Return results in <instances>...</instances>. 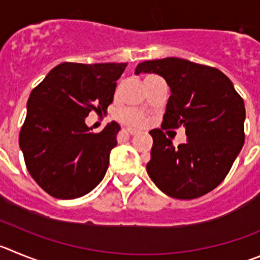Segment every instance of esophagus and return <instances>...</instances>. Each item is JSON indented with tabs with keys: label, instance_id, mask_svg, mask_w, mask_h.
I'll list each match as a JSON object with an SVG mask.
<instances>
[{
	"label": "esophagus",
	"instance_id": "esophagus-1",
	"mask_svg": "<svg viewBox=\"0 0 260 260\" xmlns=\"http://www.w3.org/2000/svg\"><path fill=\"white\" fill-rule=\"evenodd\" d=\"M125 131H127V132L128 133H129V135H136V133H137V132H139V131H137V129H133V128H127V129H125Z\"/></svg>",
	"mask_w": 260,
	"mask_h": 260
}]
</instances>
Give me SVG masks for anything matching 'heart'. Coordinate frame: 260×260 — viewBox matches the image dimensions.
I'll list each match as a JSON object with an SVG mask.
<instances>
[{
	"label": "heart",
	"mask_w": 260,
	"mask_h": 260,
	"mask_svg": "<svg viewBox=\"0 0 260 260\" xmlns=\"http://www.w3.org/2000/svg\"><path fill=\"white\" fill-rule=\"evenodd\" d=\"M116 118L123 123V124L132 125V127H141L146 123V116L144 113L139 111V110L133 109H125L119 111Z\"/></svg>",
	"instance_id": "heart-1"
}]
</instances>
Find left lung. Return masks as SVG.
Here are the masks:
<instances>
[{"instance_id":"left-lung-1","label":"left lung","mask_w":260,"mask_h":260,"mask_svg":"<svg viewBox=\"0 0 260 260\" xmlns=\"http://www.w3.org/2000/svg\"><path fill=\"white\" fill-rule=\"evenodd\" d=\"M156 74L168 84L163 125L185 128L186 142L175 146L160 129L153 137L146 171L165 194L193 200L216 188L245 142L244 100L217 69L181 58L146 60L136 75Z\"/></svg>"}]
</instances>
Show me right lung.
Listing matches in <instances>:
<instances>
[{
    "mask_svg": "<svg viewBox=\"0 0 260 260\" xmlns=\"http://www.w3.org/2000/svg\"><path fill=\"white\" fill-rule=\"evenodd\" d=\"M127 63H60L29 94L19 145L35 181L60 200L85 196L102 181L120 125L92 133L85 118L106 111Z\"/></svg>",
    "mask_w": 260,
    "mask_h": 260,
    "instance_id": "1",
    "label": "right lung"
}]
</instances>
